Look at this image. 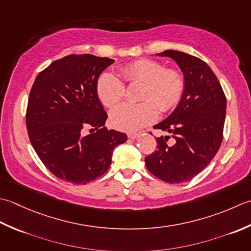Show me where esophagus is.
Masks as SVG:
<instances>
[{
	"mask_svg": "<svg viewBox=\"0 0 251 251\" xmlns=\"http://www.w3.org/2000/svg\"><path fill=\"white\" fill-rule=\"evenodd\" d=\"M141 136V133H137V132H130L127 133V137L131 140H136L139 139V137Z\"/></svg>",
	"mask_w": 251,
	"mask_h": 251,
	"instance_id": "1",
	"label": "esophagus"
}]
</instances>
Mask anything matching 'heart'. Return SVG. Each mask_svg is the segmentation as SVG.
<instances>
[{
  "mask_svg": "<svg viewBox=\"0 0 251 251\" xmlns=\"http://www.w3.org/2000/svg\"><path fill=\"white\" fill-rule=\"evenodd\" d=\"M121 74L126 82H143L139 104L125 103L110 111L111 126L122 131H137L154 122L159 109L170 111L180 103L185 82L180 71L165 68L154 59H140L126 65ZM126 85L118 75L103 74L97 81V95L107 107H112L124 99Z\"/></svg>",
  "mask_w": 251,
  "mask_h": 251,
  "instance_id": "obj_1",
  "label": "heart"
}]
</instances>
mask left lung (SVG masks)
Wrapping results in <instances>:
<instances>
[{
    "label": "left lung",
    "mask_w": 251,
    "mask_h": 251,
    "mask_svg": "<svg viewBox=\"0 0 251 251\" xmlns=\"http://www.w3.org/2000/svg\"><path fill=\"white\" fill-rule=\"evenodd\" d=\"M176 61L185 89L175 111L155 129L170 133L157 137V151L145 158L152 176L167 183L192 180L206 168L223 140L226 97L211 68L195 56L167 50L157 54Z\"/></svg>",
    "instance_id": "obj_1"
}]
</instances>
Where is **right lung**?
Masks as SVG:
<instances>
[{
  "label": "right lung",
  "instance_id": "add662e5",
  "mask_svg": "<svg viewBox=\"0 0 251 251\" xmlns=\"http://www.w3.org/2000/svg\"><path fill=\"white\" fill-rule=\"evenodd\" d=\"M114 61L71 54L34 80L25 112L28 135L41 161L60 180H96L108 170L114 148L127 140L126 133L104 126L107 114L97 96L99 76ZM88 128L91 134L84 136Z\"/></svg>",
  "mask_w": 251,
  "mask_h": 251
}]
</instances>
